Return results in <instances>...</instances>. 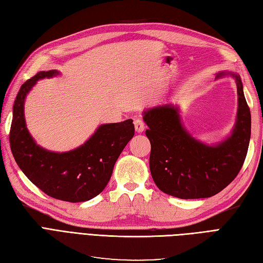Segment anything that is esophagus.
<instances>
[{
  "mask_svg": "<svg viewBox=\"0 0 263 263\" xmlns=\"http://www.w3.org/2000/svg\"><path fill=\"white\" fill-rule=\"evenodd\" d=\"M134 125H135V129H136L137 133H142L146 128L145 122L142 121V118H139V117L134 119Z\"/></svg>",
  "mask_w": 263,
  "mask_h": 263,
  "instance_id": "esophagus-1",
  "label": "esophagus"
}]
</instances>
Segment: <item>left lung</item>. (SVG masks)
Wrapping results in <instances>:
<instances>
[{
  "label": "left lung",
  "instance_id": "1",
  "mask_svg": "<svg viewBox=\"0 0 263 263\" xmlns=\"http://www.w3.org/2000/svg\"><path fill=\"white\" fill-rule=\"evenodd\" d=\"M227 74L236 80L237 119L233 134L217 145H205L191 136L181 123L177 106L164 104L144 112L151 144L150 172L163 193L179 198L211 197L239 173L249 147L251 115L240 77L219 72L216 79Z\"/></svg>",
  "mask_w": 263,
  "mask_h": 263
}]
</instances>
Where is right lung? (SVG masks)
<instances>
[{
    "mask_svg": "<svg viewBox=\"0 0 263 263\" xmlns=\"http://www.w3.org/2000/svg\"><path fill=\"white\" fill-rule=\"evenodd\" d=\"M60 72L41 71L24 83L13 106L10 145L23 173L43 192L70 203L99 195L112 177L119 155L134 137L133 119L101 125L84 145L67 153H52L38 146L27 130L24 102L36 82Z\"/></svg>",
    "mask_w": 263,
    "mask_h": 263,
    "instance_id": "add662e5",
    "label": "right lung"
}]
</instances>
